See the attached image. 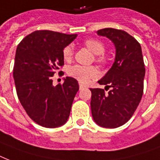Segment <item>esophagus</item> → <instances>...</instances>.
<instances>
[{
	"instance_id": "obj_1",
	"label": "esophagus",
	"mask_w": 160,
	"mask_h": 160,
	"mask_svg": "<svg viewBox=\"0 0 160 160\" xmlns=\"http://www.w3.org/2000/svg\"><path fill=\"white\" fill-rule=\"evenodd\" d=\"M86 88V86H85V85H83V84H82V83H79V88L82 89V88Z\"/></svg>"
}]
</instances>
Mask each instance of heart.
Returning <instances> with one entry per match:
<instances>
[{
	"mask_svg": "<svg viewBox=\"0 0 160 160\" xmlns=\"http://www.w3.org/2000/svg\"><path fill=\"white\" fill-rule=\"evenodd\" d=\"M85 46L89 51H91L94 55H97L98 62H104L105 58L102 55L104 52L105 48L103 44L101 42L94 39H89L87 40L84 42ZM73 51L71 46H68L63 49L62 57L65 61H69L72 57ZM69 76L72 78L77 79L78 81L82 83H87L91 79L96 78L98 76V72L97 68L94 67H85L81 66V65H74V66L70 67L68 72Z\"/></svg>",
	"mask_w": 160,
	"mask_h": 160,
	"instance_id": "b5f03b06",
	"label": "heart"
}]
</instances>
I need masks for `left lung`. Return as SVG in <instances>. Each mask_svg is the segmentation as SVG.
<instances>
[{"mask_svg": "<svg viewBox=\"0 0 160 160\" xmlns=\"http://www.w3.org/2000/svg\"><path fill=\"white\" fill-rule=\"evenodd\" d=\"M97 34L108 38L114 45L115 58L111 68L98 81L111 88L108 93L91 88L92 118L100 127L115 128L133 116L143 96L145 68L140 44L122 30L104 28Z\"/></svg>", "mask_w": 160, "mask_h": 160, "instance_id": "obj_1", "label": "left lung"}]
</instances>
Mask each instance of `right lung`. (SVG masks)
Wrapping results in <instances>:
<instances>
[{"label": "right lung", "mask_w": 160, "mask_h": 160, "mask_svg": "<svg viewBox=\"0 0 160 160\" xmlns=\"http://www.w3.org/2000/svg\"><path fill=\"white\" fill-rule=\"evenodd\" d=\"M77 36L36 31L17 46L13 68L17 96L28 116L42 127H60L68 119L78 82L66 77L63 84L54 86L52 77L64 64L63 49Z\"/></svg>", "instance_id": "add662e5"}]
</instances>
